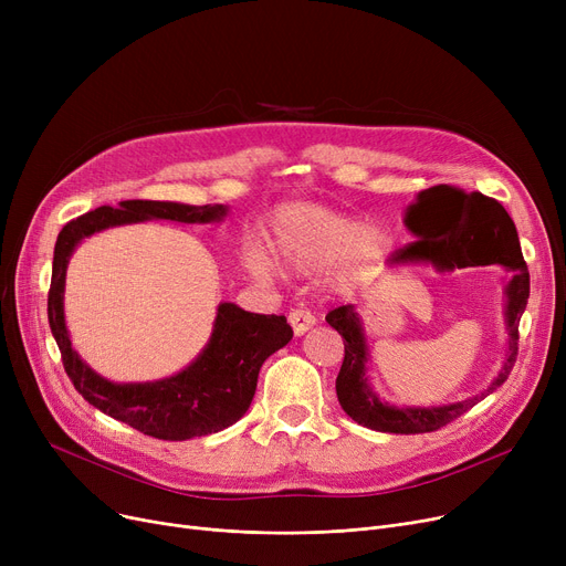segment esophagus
<instances>
[{"label":"esophagus","mask_w":566,"mask_h":566,"mask_svg":"<svg viewBox=\"0 0 566 566\" xmlns=\"http://www.w3.org/2000/svg\"><path fill=\"white\" fill-rule=\"evenodd\" d=\"M289 323H291L293 333L301 337V335H305V333L312 328V325L316 323V316H314L312 312L303 310V307H295V310L289 312Z\"/></svg>","instance_id":"1"}]
</instances>
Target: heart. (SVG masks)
Listing matches in <instances>:
<instances>
[{"label": "heart", "instance_id": "b5f03b06", "mask_svg": "<svg viewBox=\"0 0 566 566\" xmlns=\"http://www.w3.org/2000/svg\"><path fill=\"white\" fill-rule=\"evenodd\" d=\"M275 256L312 273L331 265L333 282L355 286L374 280L390 250V235L380 224L358 222L353 216L312 203L284 206L271 231ZM245 268L256 277L273 273V263L259 248H248Z\"/></svg>", "mask_w": 566, "mask_h": 566}]
</instances>
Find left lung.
<instances>
[{"label": "left lung", "instance_id": "left-lung-1", "mask_svg": "<svg viewBox=\"0 0 566 566\" xmlns=\"http://www.w3.org/2000/svg\"><path fill=\"white\" fill-rule=\"evenodd\" d=\"M403 222L418 241L397 250L388 259L390 268L403 263H433L438 271H454V268L500 263L514 273L507 289H504V293H507L504 323H507L510 333L507 360H504L500 374L482 395L457 403L399 408L380 401L367 382L369 353L358 312L353 305H342L325 316V321L344 339L337 399L348 418L382 433H429L461 418L465 410L507 380L518 355V321L530 298V273L523 261L514 220L504 211L502 203L484 197L482 192L433 186L422 190L418 201L408 206Z\"/></svg>", "mask_w": 566, "mask_h": 566}]
</instances>
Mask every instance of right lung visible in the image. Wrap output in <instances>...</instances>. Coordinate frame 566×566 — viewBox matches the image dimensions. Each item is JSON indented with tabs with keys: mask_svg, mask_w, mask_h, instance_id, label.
<instances>
[{
	"mask_svg": "<svg viewBox=\"0 0 566 566\" xmlns=\"http://www.w3.org/2000/svg\"><path fill=\"white\" fill-rule=\"evenodd\" d=\"M227 206H190L176 201L128 199L118 208L101 206L59 231L48 293V321L62 350V363L75 390L109 418L160 440H188L218 433L245 415L252 403L261 365L293 337L291 325L277 314H252L222 303L213 335L197 360L169 378L154 382H112L88 367L71 346L64 318L66 268L82 238L96 231L144 220L186 224L220 222Z\"/></svg>",
	"mask_w": 566,
	"mask_h": 566,
	"instance_id": "obj_1",
	"label": "right lung"
}]
</instances>
